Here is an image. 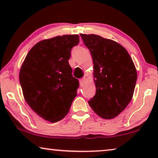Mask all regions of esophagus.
Returning a JSON list of instances; mask_svg holds the SVG:
<instances>
[{
	"instance_id": "34e87169",
	"label": "esophagus",
	"mask_w": 158,
	"mask_h": 158,
	"mask_svg": "<svg viewBox=\"0 0 158 158\" xmlns=\"http://www.w3.org/2000/svg\"><path fill=\"white\" fill-rule=\"evenodd\" d=\"M85 77H83V78L80 79V85H83L84 83H85Z\"/></svg>"
}]
</instances>
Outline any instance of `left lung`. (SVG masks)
Masks as SVG:
<instances>
[{"label":"left lung","instance_id":"left-lung-1","mask_svg":"<svg viewBox=\"0 0 158 158\" xmlns=\"http://www.w3.org/2000/svg\"><path fill=\"white\" fill-rule=\"evenodd\" d=\"M91 54L96 93L88 104L106 119L117 116L133 97L137 73L126 49L115 41L96 34H81Z\"/></svg>","mask_w":158,"mask_h":158}]
</instances>
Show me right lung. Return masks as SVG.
I'll return each instance as SVG.
<instances>
[{"mask_svg":"<svg viewBox=\"0 0 158 158\" xmlns=\"http://www.w3.org/2000/svg\"><path fill=\"white\" fill-rule=\"evenodd\" d=\"M77 34L40 41L30 49L19 72L26 102L40 117L55 123L68 114L77 96L78 80L73 76L68 60Z\"/></svg>","mask_w":158,"mask_h":158,"instance_id":"right-lung-1","label":"right lung"}]
</instances>
